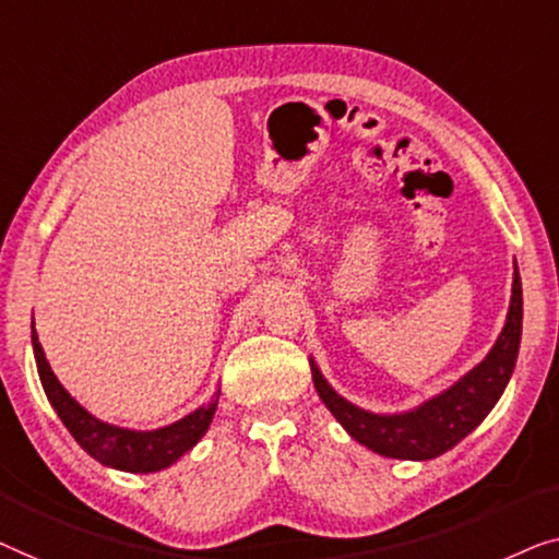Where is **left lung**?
<instances>
[{
	"mask_svg": "<svg viewBox=\"0 0 559 559\" xmlns=\"http://www.w3.org/2000/svg\"><path fill=\"white\" fill-rule=\"evenodd\" d=\"M519 342H522V278L514 263L512 301L499 340L474 369L459 377L451 388L438 392L426 403L403 413H372L347 397H342L313 357L311 377L319 397L340 426L369 451L403 461H430L459 445L471 430L481 426L491 407L504 395L516 367Z\"/></svg>",
	"mask_w": 559,
	"mask_h": 559,
	"instance_id": "1",
	"label": "left lung"
}]
</instances>
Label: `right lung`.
Segmentation results:
<instances>
[{
	"mask_svg": "<svg viewBox=\"0 0 559 559\" xmlns=\"http://www.w3.org/2000/svg\"><path fill=\"white\" fill-rule=\"evenodd\" d=\"M33 352L37 361V374H40L43 390L50 405L58 413L62 426L70 430V436L78 440V445L85 453L93 455L98 463L108 468L129 471V474H154V471L169 468L187 451H192L207 433L212 415L217 411L219 390L212 395L207 405H200L198 411L185 415L182 420L169 423V426L156 430H131L111 423L98 420L96 415L85 411L70 392L62 388L58 377L50 369V361L45 357V349L37 340L35 321H33Z\"/></svg>",
	"mask_w": 559,
	"mask_h": 559,
	"instance_id": "obj_1",
	"label": "right lung"
}]
</instances>
